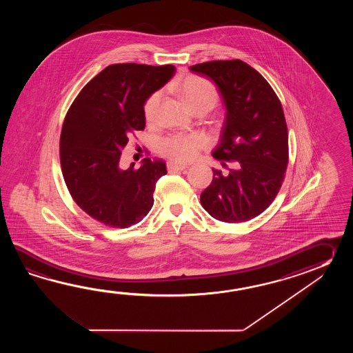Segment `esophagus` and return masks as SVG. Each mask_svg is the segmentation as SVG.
Listing matches in <instances>:
<instances>
[{
    "label": "esophagus",
    "instance_id": "esophagus-1",
    "mask_svg": "<svg viewBox=\"0 0 353 353\" xmlns=\"http://www.w3.org/2000/svg\"><path fill=\"white\" fill-rule=\"evenodd\" d=\"M168 170L169 172H174V170H184V169H187L188 165L185 164H178V163H173V161H169L168 164Z\"/></svg>",
    "mask_w": 353,
    "mask_h": 353
}]
</instances>
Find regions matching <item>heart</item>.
Listing matches in <instances>:
<instances>
[{
    "label": "heart",
    "mask_w": 353,
    "mask_h": 353,
    "mask_svg": "<svg viewBox=\"0 0 353 353\" xmlns=\"http://www.w3.org/2000/svg\"><path fill=\"white\" fill-rule=\"evenodd\" d=\"M175 90L185 102L190 111L212 110L218 101V90L213 83L196 75H188L176 83ZM161 102V92H154L145 101L143 116L148 122H152L158 116ZM207 143L205 137L198 132L174 134L168 136L160 143V152L174 161H189L194 159L198 151Z\"/></svg>",
    "instance_id": "heart-1"
}]
</instances>
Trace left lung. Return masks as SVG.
<instances>
[{"label": "left lung", "mask_w": 353, "mask_h": 353, "mask_svg": "<svg viewBox=\"0 0 353 353\" xmlns=\"http://www.w3.org/2000/svg\"><path fill=\"white\" fill-rule=\"evenodd\" d=\"M190 70L210 77L225 101V125L213 158L232 161L228 174L213 169L201 194L203 208L218 221L239 223L270 205L285 178L288 128L281 102L256 69L240 59L213 60Z\"/></svg>", "instance_id": "1"}]
</instances>
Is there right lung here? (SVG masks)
<instances>
[{
	"label": "right lung",
	"mask_w": 353,
	"mask_h": 353,
	"mask_svg": "<svg viewBox=\"0 0 353 353\" xmlns=\"http://www.w3.org/2000/svg\"><path fill=\"white\" fill-rule=\"evenodd\" d=\"M175 73L174 65L112 64L87 83L69 107L59 155L63 178L88 216L113 228L143 219L154 204L155 185L166 174L164 161L143 159L120 168L128 137L145 128L143 103Z\"/></svg>",
	"instance_id": "add662e5"
}]
</instances>
